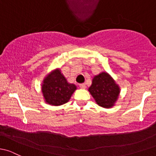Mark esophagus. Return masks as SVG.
<instances>
[{
    "mask_svg": "<svg viewBox=\"0 0 156 156\" xmlns=\"http://www.w3.org/2000/svg\"><path fill=\"white\" fill-rule=\"evenodd\" d=\"M80 87L81 88V89H86V83H81V84H80Z\"/></svg>",
    "mask_w": 156,
    "mask_h": 156,
    "instance_id": "obj_1",
    "label": "esophagus"
}]
</instances>
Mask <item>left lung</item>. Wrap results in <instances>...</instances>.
Listing matches in <instances>:
<instances>
[{
  "label": "left lung",
  "mask_w": 156,
  "mask_h": 156,
  "mask_svg": "<svg viewBox=\"0 0 156 156\" xmlns=\"http://www.w3.org/2000/svg\"><path fill=\"white\" fill-rule=\"evenodd\" d=\"M89 91L100 107L111 108L118 100L120 88L107 72H101L92 79Z\"/></svg>",
  "instance_id": "obj_1"
}]
</instances>
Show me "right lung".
<instances>
[{
	"mask_svg": "<svg viewBox=\"0 0 156 156\" xmlns=\"http://www.w3.org/2000/svg\"><path fill=\"white\" fill-rule=\"evenodd\" d=\"M76 86L69 83L59 68L49 73L43 79L41 91L45 102L52 106H60L69 101Z\"/></svg>",
	"mask_w": 156,
	"mask_h": 156,
	"instance_id": "add662e5",
	"label": "right lung"
}]
</instances>
